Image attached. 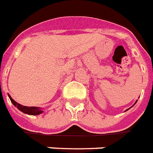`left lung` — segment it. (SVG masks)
I'll return each instance as SVG.
<instances>
[{
	"mask_svg": "<svg viewBox=\"0 0 153 153\" xmlns=\"http://www.w3.org/2000/svg\"><path fill=\"white\" fill-rule=\"evenodd\" d=\"M136 102H137V101H136ZM128 109H129V108H128ZM126 111H127V110H126Z\"/></svg>",
	"mask_w": 153,
	"mask_h": 153,
	"instance_id": "1",
	"label": "left lung"
}]
</instances>
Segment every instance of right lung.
Listing matches in <instances>:
<instances>
[{"mask_svg":"<svg viewBox=\"0 0 153 153\" xmlns=\"http://www.w3.org/2000/svg\"><path fill=\"white\" fill-rule=\"evenodd\" d=\"M8 97H10V100H11V101L12 102V104H14V106L17 107L18 109H19V110H20L21 111L23 112V113H25V114H32V115H38V114L42 113V111L41 108H37V107L23 106V105L18 104V103H17L15 100H13L10 95H8Z\"/></svg>","mask_w":153,"mask_h":153,"instance_id":"right-lung-1","label":"right lung"}]
</instances>
